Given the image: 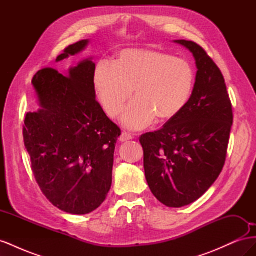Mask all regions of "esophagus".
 <instances>
[{
  "label": "esophagus",
  "mask_w": 256,
  "mask_h": 256,
  "mask_svg": "<svg viewBox=\"0 0 256 256\" xmlns=\"http://www.w3.org/2000/svg\"><path fill=\"white\" fill-rule=\"evenodd\" d=\"M131 138H134V136L129 134V132H126V131H122L120 136V142H126L128 140H131Z\"/></svg>",
  "instance_id": "1"
}]
</instances>
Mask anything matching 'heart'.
<instances>
[{"label":"heart","instance_id":"1","mask_svg":"<svg viewBox=\"0 0 256 256\" xmlns=\"http://www.w3.org/2000/svg\"><path fill=\"white\" fill-rule=\"evenodd\" d=\"M194 74L189 63L170 54L154 51L124 50L116 62H99L94 74L96 96L110 118L122 115L131 129H142L157 118H173L191 96Z\"/></svg>","mask_w":256,"mask_h":256}]
</instances>
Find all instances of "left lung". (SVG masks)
Here are the masks:
<instances>
[{"label":"left lung","mask_w":256,"mask_h":256,"mask_svg":"<svg viewBox=\"0 0 256 256\" xmlns=\"http://www.w3.org/2000/svg\"><path fill=\"white\" fill-rule=\"evenodd\" d=\"M189 49L198 67L187 104L161 129L140 136L144 170L152 194L168 207L196 202L212 187L226 164L233 109L219 67L198 44Z\"/></svg>","instance_id":"8db88e82"}]
</instances>
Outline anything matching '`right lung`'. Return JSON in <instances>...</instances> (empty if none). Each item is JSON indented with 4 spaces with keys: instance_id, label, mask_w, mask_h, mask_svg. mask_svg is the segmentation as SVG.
<instances>
[{
    "instance_id": "right-lung-1",
    "label": "right lung",
    "mask_w": 256,
    "mask_h": 256,
    "mask_svg": "<svg viewBox=\"0 0 256 256\" xmlns=\"http://www.w3.org/2000/svg\"><path fill=\"white\" fill-rule=\"evenodd\" d=\"M65 49L56 62L82 51ZM95 64L85 60L67 76L47 67L32 80L42 109L24 115L23 140L42 192L60 210L86 214L104 203L112 184L120 127L96 100Z\"/></svg>"
}]
</instances>
